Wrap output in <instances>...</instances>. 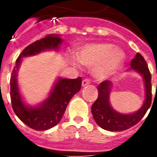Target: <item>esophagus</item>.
<instances>
[{
  "label": "esophagus",
  "instance_id": "obj_1",
  "mask_svg": "<svg viewBox=\"0 0 157 157\" xmlns=\"http://www.w3.org/2000/svg\"><path fill=\"white\" fill-rule=\"evenodd\" d=\"M90 83H91V82H90V80H89V79H84V80L82 81V86H88Z\"/></svg>",
  "mask_w": 157,
  "mask_h": 157
}]
</instances>
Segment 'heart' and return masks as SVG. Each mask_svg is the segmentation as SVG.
Here are the masks:
<instances>
[{
	"instance_id": "1",
	"label": "heart",
	"mask_w": 157,
	"mask_h": 157,
	"mask_svg": "<svg viewBox=\"0 0 157 157\" xmlns=\"http://www.w3.org/2000/svg\"><path fill=\"white\" fill-rule=\"evenodd\" d=\"M125 55L121 48H114L110 43H98L85 46L78 53V59L88 67L95 66L93 74L97 78L109 77L123 64ZM78 59H73L75 64Z\"/></svg>"
}]
</instances>
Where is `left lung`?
Returning a JSON list of instances; mask_svg holds the SVG:
<instances>
[{
	"label": "left lung",
	"instance_id": "1",
	"mask_svg": "<svg viewBox=\"0 0 157 157\" xmlns=\"http://www.w3.org/2000/svg\"><path fill=\"white\" fill-rule=\"evenodd\" d=\"M129 69L140 73L144 78L145 100L140 110L131 114L116 112L109 103V94L112 82L104 81L98 86V97L92 106V113L96 123L103 129L109 131H122L131 128L140 121L151 104V75L144 57L137 53L130 63ZM157 87V86H156Z\"/></svg>",
	"mask_w": 157,
	"mask_h": 157
}]
</instances>
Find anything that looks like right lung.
I'll use <instances>...</instances> for the list:
<instances>
[{"mask_svg": "<svg viewBox=\"0 0 157 157\" xmlns=\"http://www.w3.org/2000/svg\"><path fill=\"white\" fill-rule=\"evenodd\" d=\"M62 43L59 35H48L27 46L20 54L12 71L11 85V101L13 111L20 120L35 130H46L57 125L60 121L70 100L81 90L82 78H59L50 95L44 102L35 108H29L22 102L19 92L17 71L22 57L39 54L46 49H56Z\"/></svg>", "mask_w": 157, "mask_h": 157, "instance_id": "right-lung-1", "label": "right lung"}]
</instances>
